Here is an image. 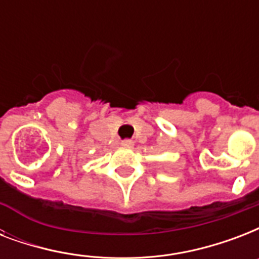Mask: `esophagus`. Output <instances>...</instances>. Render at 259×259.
Masks as SVG:
<instances>
[{
    "label": "esophagus",
    "mask_w": 259,
    "mask_h": 259,
    "mask_svg": "<svg viewBox=\"0 0 259 259\" xmlns=\"http://www.w3.org/2000/svg\"><path fill=\"white\" fill-rule=\"evenodd\" d=\"M133 141L132 140H123V141H121V146L122 148H133Z\"/></svg>",
    "instance_id": "esophagus-1"
}]
</instances>
